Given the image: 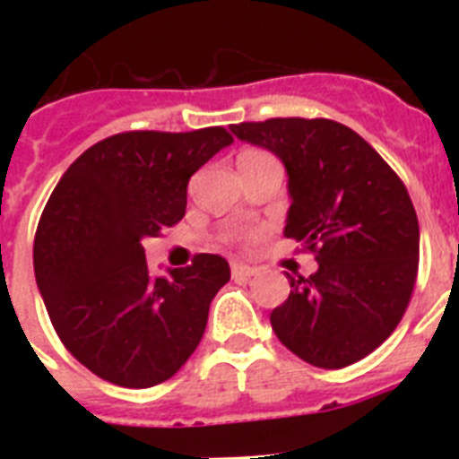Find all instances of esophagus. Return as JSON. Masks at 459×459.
Returning <instances> with one entry per match:
<instances>
[{
  "instance_id": "34e87169",
  "label": "esophagus",
  "mask_w": 459,
  "mask_h": 459,
  "mask_svg": "<svg viewBox=\"0 0 459 459\" xmlns=\"http://www.w3.org/2000/svg\"><path fill=\"white\" fill-rule=\"evenodd\" d=\"M257 273V269L248 264H241V262H232V278H250V275Z\"/></svg>"
}]
</instances>
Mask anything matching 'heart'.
I'll return each mask as SVG.
<instances>
[{
    "label": "heart",
    "mask_w": 459,
    "mask_h": 459,
    "mask_svg": "<svg viewBox=\"0 0 459 459\" xmlns=\"http://www.w3.org/2000/svg\"><path fill=\"white\" fill-rule=\"evenodd\" d=\"M246 153H259V152H246Z\"/></svg>",
    "instance_id": "1"
}]
</instances>
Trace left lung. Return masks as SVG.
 Listing matches in <instances>:
<instances>
[{"label":"left lung","instance_id":"1","mask_svg":"<svg viewBox=\"0 0 459 459\" xmlns=\"http://www.w3.org/2000/svg\"><path fill=\"white\" fill-rule=\"evenodd\" d=\"M287 172L285 237L315 250L317 271L290 280L271 326L291 354L338 370L366 359L403 319L419 271V221L409 193L359 133L331 119L230 126Z\"/></svg>","mask_w":459,"mask_h":459}]
</instances>
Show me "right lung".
Segmentation results:
<instances>
[{"instance_id": "right-lung-1", "label": "right lung", "mask_w": 459, "mask_h": 459, "mask_svg": "<svg viewBox=\"0 0 459 459\" xmlns=\"http://www.w3.org/2000/svg\"><path fill=\"white\" fill-rule=\"evenodd\" d=\"M230 144L218 126L121 133L89 147L52 190L34 238L36 285L56 335L100 379L156 386L197 350L227 259L202 253L153 275L142 241L184 218L190 177Z\"/></svg>"}]
</instances>
